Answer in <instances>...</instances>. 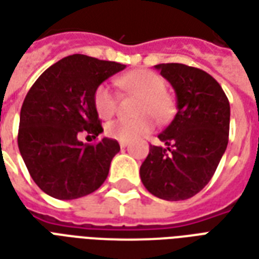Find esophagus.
<instances>
[{
  "instance_id": "1",
  "label": "esophagus",
  "mask_w": 259,
  "mask_h": 259,
  "mask_svg": "<svg viewBox=\"0 0 259 259\" xmlns=\"http://www.w3.org/2000/svg\"><path fill=\"white\" fill-rule=\"evenodd\" d=\"M119 146H120V148H124V147H127V141H119Z\"/></svg>"
}]
</instances>
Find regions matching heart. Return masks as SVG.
<instances>
[{
	"label": "heart",
	"mask_w": 259,
	"mask_h": 259,
	"mask_svg": "<svg viewBox=\"0 0 259 259\" xmlns=\"http://www.w3.org/2000/svg\"><path fill=\"white\" fill-rule=\"evenodd\" d=\"M118 83L127 93L140 96L137 113L140 118L116 119L107 124L105 132L109 137L119 141H133L143 136L151 133L154 129V120L165 122L174 113V100L165 91V81L159 74L148 69H136L120 76ZM93 102L98 116L108 119L116 111V97L108 84H100L94 91Z\"/></svg>",
	"instance_id": "1"
}]
</instances>
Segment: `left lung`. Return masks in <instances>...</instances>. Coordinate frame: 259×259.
I'll use <instances>...</instances> for the list:
<instances>
[{"instance_id":"obj_1","label":"left lung","mask_w":259,"mask_h":259,"mask_svg":"<svg viewBox=\"0 0 259 259\" xmlns=\"http://www.w3.org/2000/svg\"><path fill=\"white\" fill-rule=\"evenodd\" d=\"M176 93L178 112L151 146L140 166L143 185L168 201L187 200L201 191L226 151L230 105L221 84L201 69L183 64L155 65Z\"/></svg>"}]
</instances>
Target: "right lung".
<instances>
[{
    "mask_svg": "<svg viewBox=\"0 0 259 259\" xmlns=\"http://www.w3.org/2000/svg\"><path fill=\"white\" fill-rule=\"evenodd\" d=\"M126 65L69 55L42 72L20 109L18 146L26 168L46 194L74 200L105 182L119 143L104 137L97 144L77 139L85 130L102 133L93 96L102 81Z\"/></svg>",
    "mask_w": 259,
    "mask_h": 259,
    "instance_id": "obj_1",
    "label": "right lung"
}]
</instances>
